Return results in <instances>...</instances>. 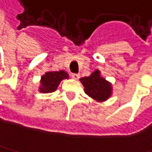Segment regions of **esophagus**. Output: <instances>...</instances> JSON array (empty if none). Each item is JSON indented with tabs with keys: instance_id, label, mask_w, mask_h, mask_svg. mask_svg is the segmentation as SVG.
Segmentation results:
<instances>
[{
	"instance_id": "34e87169",
	"label": "esophagus",
	"mask_w": 152,
	"mask_h": 152,
	"mask_svg": "<svg viewBox=\"0 0 152 152\" xmlns=\"http://www.w3.org/2000/svg\"><path fill=\"white\" fill-rule=\"evenodd\" d=\"M71 77H72L73 79H75V80H77V79H78V78L80 77V75H79L78 74H72V75H71Z\"/></svg>"
}]
</instances>
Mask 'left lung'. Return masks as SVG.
<instances>
[{
	"instance_id": "8db88e82",
	"label": "left lung",
	"mask_w": 152,
	"mask_h": 152,
	"mask_svg": "<svg viewBox=\"0 0 152 152\" xmlns=\"http://www.w3.org/2000/svg\"><path fill=\"white\" fill-rule=\"evenodd\" d=\"M85 86V93L97 102H105L112 94L111 84L101 77L100 70L96 69L89 77L80 79Z\"/></svg>"
}]
</instances>
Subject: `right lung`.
Instances as JSON below:
<instances>
[{"instance_id":"1","label":"right lung","mask_w":152,"mask_h":152,"mask_svg":"<svg viewBox=\"0 0 152 152\" xmlns=\"http://www.w3.org/2000/svg\"><path fill=\"white\" fill-rule=\"evenodd\" d=\"M63 79H68V74L64 70L46 72L41 77L39 91L42 94L53 93Z\"/></svg>"}]
</instances>
